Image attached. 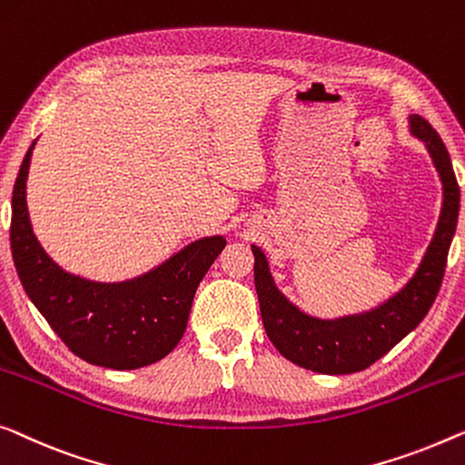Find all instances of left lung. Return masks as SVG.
I'll return each instance as SVG.
<instances>
[{"label": "left lung", "mask_w": 465, "mask_h": 465, "mask_svg": "<svg viewBox=\"0 0 465 465\" xmlns=\"http://www.w3.org/2000/svg\"><path fill=\"white\" fill-rule=\"evenodd\" d=\"M409 132L423 143L439 172L442 205L434 237L420 266L413 277L388 300L369 311L335 319L308 314L281 292L266 253L258 245H252L262 322L274 348L293 365L327 375L362 371L411 333L434 304L460 216V186L447 146L434 127L420 115H409Z\"/></svg>", "instance_id": "obj_1"}]
</instances>
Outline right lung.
<instances>
[{
	"mask_svg": "<svg viewBox=\"0 0 465 465\" xmlns=\"http://www.w3.org/2000/svg\"><path fill=\"white\" fill-rule=\"evenodd\" d=\"M37 143V140H35ZM26 151L12 193V258L26 295L73 354L106 369H140L172 352L186 331L201 279L224 249V234L188 243L140 277L103 282L66 272L33 232Z\"/></svg>",
	"mask_w": 465,
	"mask_h": 465,
	"instance_id": "1",
	"label": "right lung"
}]
</instances>
